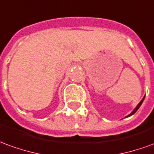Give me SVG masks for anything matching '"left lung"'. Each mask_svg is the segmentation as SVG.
<instances>
[{"label": "left lung", "mask_w": 154, "mask_h": 154, "mask_svg": "<svg viewBox=\"0 0 154 154\" xmlns=\"http://www.w3.org/2000/svg\"><path fill=\"white\" fill-rule=\"evenodd\" d=\"M144 97H143V99L141 100V102H140V103H138V105H137V107H136V108H135V109H134V110H133V112H131V113H130V114L128 115V117H129V116H132V115L134 114V113H135V112H137V109H138V108H139V107H140L141 104H142V103H143V100H144Z\"/></svg>", "instance_id": "1"}]
</instances>
